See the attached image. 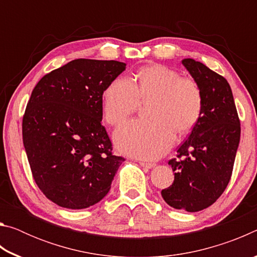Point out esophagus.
<instances>
[{
	"label": "esophagus",
	"instance_id": "obj_1",
	"mask_svg": "<svg viewBox=\"0 0 257 257\" xmlns=\"http://www.w3.org/2000/svg\"><path fill=\"white\" fill-rule=\"evenodd\" d=\"M139 164L142 165V167H144V168H147V169H152V168H154L155 167V164L154 163H150V162H145V161H139L138 162Z\"/></svg>",
	"mask_w": 257,
	"mask_h": 257
}]
</instances>
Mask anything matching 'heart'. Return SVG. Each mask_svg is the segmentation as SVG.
I'll return each instance as SVG.
<instances>
[{
  "label": "heart",
  "instance_id": "obj_1",
  "mask_svg": "<svg viewBox=\"0 0 257 257\" xmlns=\"http://www.w3.org/2000/svg\"><path fill=\"white\" fill-rule=\"evenodd\" d=\"M149 103V120H134L114 134L116 149L138 159L153 160L167 152L177 134L197 123L203 108L202 89L196 80L162 64L139 70L134 82L119 77L103 94V114L111 125H120L141 105Z\"/></svg>",
  "mask_w": 257,
  "mask_h": 257
}]
</instances>
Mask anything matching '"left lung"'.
Instances as JSON below:
<instances>
[{
	"label": "left lung",
	"instance_id": "8db88e82",
	"mask_svg": "<svg viewBox=\"0 0 257 257\" xmlns=\"http://www.w3.org/2000/svg\"><path fill=\"white\" fill-rule=\"evenodd\" d=\"M181 62L201 87L203 108L177 158L169 161L175 180L161 195L173 208L198 212L227 188L240 141V121L225 78L193 59Z\"/></svg>",
	"mask_w": 257,
	"mask_h": 257
}]
</instances>
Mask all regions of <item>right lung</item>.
<instances>
[{
	"label": "right lung",
	"mask_w": 257,
	"mask_h": 257,
	"mask_svg": "<svg viewBox=\"0 0 257 257\" xmlns=\"http://www.w3.org/2000/svg\"><path fill=\"white\" fill-rule=\"evenodd\" d=\"M125 63L77 59L47 73L32 92L23 141L34 180L56 205L80 210L98 203L124 159L112 154L101 121L103 93Z\"/></svg>",
	"instance_id": "obj_1"
}]
</instances>
